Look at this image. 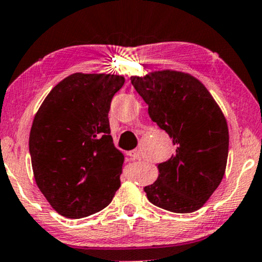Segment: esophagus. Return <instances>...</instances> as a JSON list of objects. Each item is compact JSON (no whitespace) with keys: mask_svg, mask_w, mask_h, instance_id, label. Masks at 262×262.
Masks as SVG:
<instances>
[{"mask_svg":"<svg viewBox=\"0 0 262 262\" xmlns=\"http://www.w3.org/2000/svg\"><path fill=\"white\" fill-rule=\"evenodd\" d=\"M128 155L130 156L133 160H141L143 159V155H141L140 150L139 149H135V150H132V151L128 152Z\"/></svg>","mask_w":262,"mask_h":262,"instance_id":"34e87169","label":"esophagus"}]
</instances>
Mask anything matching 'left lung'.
Segmentation results:
<instances>
[{
  "label": "left lung",
  "mask_w": 262,
  "mask_h": 262,
  "mask_svg": "<svg viewBox=\"0 0 262 262\" xmlns=\"http://www.w3.org/2000/svg\"><path fill=\"white\" fill-rule=\"evenodd\" d=\"M132 85L148 104L152 122L164 129L176 154L159 164V177L145 186L156 207L173 213L200 209L223 179L229 132L222 110L196 77L181 71L132 76Z\"/></svg>",
  "instance_id": "8db88e82"
}]
</instances>
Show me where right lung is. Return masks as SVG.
<instances>
[{"mask_svg":"<svg viewBox=\"0 0 262 262\" xmlns=\"http://www.w3.org/2000/svg\"><path fill=\"white\" fill-rule=\"evenodd\" d=\"M123 85L119 75L73 74L35 114L29 134L35 182L66 218L100 212L121 186L124 155L113 144L108 112Z\"/></svg>","mask_w":262,"mask_h":262,"instance_id":"add662e5","label":"right lung"}]
</instances>
